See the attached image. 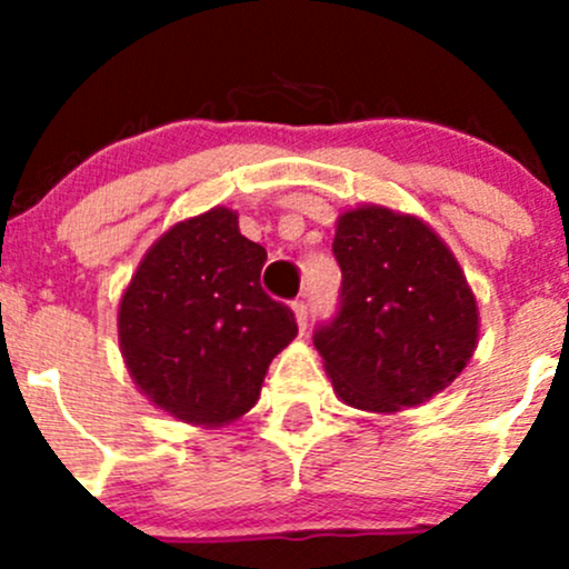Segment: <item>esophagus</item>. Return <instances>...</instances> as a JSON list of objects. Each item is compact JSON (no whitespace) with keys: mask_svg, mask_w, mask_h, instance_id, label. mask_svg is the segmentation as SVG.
Masks as SVG:
<instances>
[{"mask_svg":"<svg viewBox=\"0 0 569 569\" xmlns=\"http://www.w3.org/2000/svg\"><path fill=\"white\" fill-rule=\"evenodd\" d=\"M291 311H295L297 327L306 332V327H308V302L306 300H295V302H291Z\"/></svg>","mask_w":569,"mask_h":569,"instance_id":"esophagus-1","label":"esophagus"}]
</instances>
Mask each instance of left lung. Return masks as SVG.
Listing matches in <instances>:
<instances>
[{"label":"left lung","mask_w":569,"mask_h":569,"mask_svg":"<svg viewBox=\"0 0 569 569\" xmlns=\"http://www.w3.org/2000/svg\"><path fill=\"white\" fill-rule=\"evenodd\" d=\"M338 313L313 332L338 399L396 412L460 377L479 343V308L455 252L423 220L358 206L338 217Z\"/></svg>","instance_id":"8db88e82"}]
</instances>
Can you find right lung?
I'll return each instance as SVG.
<instances>
[{"mask_svg":"<svg viewBox=\"0 0 569 569\" xmlns=\"http://www.w3.org/2000/svg\"><path fill=\"white\" fill-rule=\"evenodd\" d=\"M267 250L214 206L151 244L118 308L131 380L183 423L222 427L261 396L263 377L297 336L289 306L261 289Z\"/></svg>","mask_w":569,"mask_h":569,"instance_id":"right-lung-1","label":"right lung"}]
</instances>
